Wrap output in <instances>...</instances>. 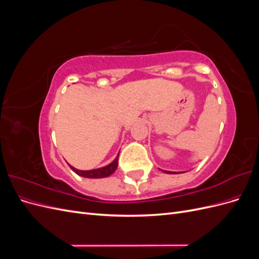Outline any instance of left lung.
<instances>
[{"instance_id":"obj_1","label":"left lung","mask_w":259,"mask_h":259,"mask_svg":"<svg viewBox=\"0 0 259 259\" xmlns=\"http://www.w3.org/2000/svg\"><path fill=\"white\" fill-rule=\"evenodd\" d=\"M163 171H165L167 174H176V173H173V171H167V170H163Z\"/></svg>"}]
</instances>
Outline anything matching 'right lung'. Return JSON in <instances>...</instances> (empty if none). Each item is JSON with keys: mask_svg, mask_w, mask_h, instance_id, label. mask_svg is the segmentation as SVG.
<instances>
[{"mask_svg": "<svg viewBox=\"0 0 259 259\" xmlns=\"http://www.w3.org/2000/svg\"><path fill=\"white\" fill-rule=\"evenodd\" d=\"M117 161H119V155L116 156L115 160L109 164V165L101 167V168H97V169H92V170H80L76 169L73 166L69 165L71 167V169L76 173L77 175H80L82 177H86V178H104V177H108L110 176L113 171L116 169L117 167Z\"/></svg>", "mask_w": 259, "mask_h": 259, "instance_id": "add662e5", "label": "right lung"}]
</instances>
